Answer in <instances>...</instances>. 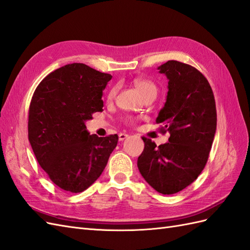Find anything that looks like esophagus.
Instances as JSON below:
<instances>
[{"instance_id": "34e87169", "label": "esophagus", "mask_w": 250, "mask_h": 250, "mask_svg": "<svg viewBox=\"0 0 250 250\" xmlns=\"http://www.w3.org/2000/svg\"><path fill=\"white\" fill-rule=\"evenodd\" d=\"M127 137H129V135H127V134H125V133H120L119 134V140H120V142H123V140H125Z\"/></svg>"}]
</instances>
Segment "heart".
I'll return each mask as SVG.
<instances>
[{"mask_svg": "<svg viewBox=\"0 0 250 250\" xmlns=\"http://www.w3.org/2000/svg\"><path fill=\"white\" fill-rule=\"evenodd\" d=\"M134 84L137 87L138 91L142 93L145 98L148 97H156L157 95V86L153 81L149 79H143V78H137L134 80ZM117 93V86H114L110 93H108V99H113L115 95ZM125 123H132L133 119L131 117H125Z\"/></svg>", "mask_w": 250, "mask_h": 250, "instance_id": "1", "label": "heart"}]
</instances>
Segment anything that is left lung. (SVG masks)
Segmentation results:
<instances>
[{"label":"left lung","instance_id":"8db88e82","mask_svg":"<svg viewBox=\"0 0 250 250\" xmlns=\"http://www.w3.org/2000/svg\"><path fill=\"white\" fill-rule=\"evenodd\" d=\"M158 69L169 79V91L156 124L170 137L158 146L143 137L145 149L137 166L152 188L174 194L193 183L207 164L216 130V107L212 88L195 67L170 60Z\"/></svg>","mask_w":250,"mask_h":250}]
</instances>
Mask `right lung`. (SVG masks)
Segmentation results:
<instances>
[{
    "label": "right lung",
    "mask_w": 250,
    "mask_h": 250,
    "mask_svg": "<svg viewBox=\"0 0 250 250\" xmlns=\"http://www.w3.org/2000/svg\"><path fill=\"white\" fill-rule=\"evenodd\" d=\"M112 79L83 63L54 70L37 86L28 112V140L38 163L59 188L79 193L104 170L118 135H89L84 123L104 107Z\"/></svg>",
    "instance_id": "add662e5"
}]
</instances>
